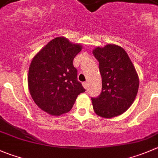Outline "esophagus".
<instances>
[{
	"label": "esophagus",
	"mask_w": 158,
	"mask_h": 158,
	"mask_svg": "<svg viewBox=\"0 0 158 158\" xmlns=\"http://www.w3.org/2000/svg\"><path fill=\"white\" fill-rule=\"evenodd\" d=\"M82 85H83V87L85 88V89L88 88V83H87V82H83V83H82Z\"/></svg>",
	"instance_id": "34e87169"
}]
</instances>
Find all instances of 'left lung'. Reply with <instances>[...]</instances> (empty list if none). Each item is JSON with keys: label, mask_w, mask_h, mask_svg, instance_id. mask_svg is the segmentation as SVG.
Returning <instances> with one entry per match:
<instances>
[{"label": "left lung", "mask_w": 158, "mask_h": 158, "mask_svg": "<svg viewBox=\"0 0 158 158\" xmlns=\"http://www.w3.org/2000/svg\"><path fill=\"white\" fill-rule=\"evenodd\" d=\"M93 55L99 62L102 88L92 98L98 115L110 118L122 115L134 102L139 88V77L127 52L121 46L108 44L96 47Z\"/></svg>", "instance_id": "left-lung-1"}]
</instances>
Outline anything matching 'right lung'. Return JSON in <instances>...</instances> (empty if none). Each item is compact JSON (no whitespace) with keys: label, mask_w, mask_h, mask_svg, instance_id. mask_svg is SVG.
I'll use <instances>...</instances> for the list:
<instances>
[{"label":"right lung","mask_w":158,"mask_h":158,"mask_svg":"<svg viewBox=\"0 0 158 158\" xmlns=\"http://www.w3.org/2000/svg\"><path fill=\"white\" fill-rule=\"evenodd\" d=\"M81 49V44L56 37L33 57L28 70V90L42 110L52 115L67 113L77 96L85 91L73 65Z\"/></svg>","instance_id":"1"}]
</instances>
